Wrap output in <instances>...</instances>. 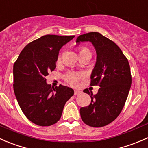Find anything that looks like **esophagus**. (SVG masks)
Wrapping results in <instances>:
<instances>
[{"mask_svg":"<svg viewBox=\"0 0 148 148\" xmlns=\"http://www.w3.org/2000/svg\"><path fill=\"white\" fill-rule=\"evenodd\" d=\"M82 92L80 91V90H74V95H75V96H77V95L80 94Z\"/></svg>","mask_w":148,"mask_h":148,"instance_id":"obj_1","label":"esophagus"}]
</instances>
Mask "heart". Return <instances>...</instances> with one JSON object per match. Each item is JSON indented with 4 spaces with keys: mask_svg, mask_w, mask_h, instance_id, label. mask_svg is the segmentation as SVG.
<instances>
[{
    "mask_svg": "<svg viewBox=\"0 0 148 148\" xmlns=\"http://www.w3.org/2000/svg\"><path fill=\"white\" fill-rule=\"evenodd\" d=\"M85 53H89L90 54V50L88 48L82 47L79 48V55H82V54ZM61 56H59L58 58V60H60ZM66 80L72 86H77V82H78V79L80 77V75L77 73H70L66 75Z\"/></svg>",
    "mask_w": 148,
    "mask_h": 148,
    "instance_id": "b5f03b06",
    "label": "heart"
}]
</instances>
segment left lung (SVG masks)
<instances>
[{
    "mask_svg": "<svg viewBox=\"0 0 148 148\" xmlns=\"http://www.w3.org/2000/svg\"><path fill=\"white\" fill-rule=\"evenodd\" d=\"M90 42L96 52V62L90 75V86H99L96 95L88 89L90 95L89 106L81 107L80 114L83 122L93 127L110 124L122 112L132 84L128 60L120 48L99 32L80 35L76 43Z\"/></svg>",
    "mask_w": 148,
    "mask_h": 148,
    "instance_id": "8db88e82",
    "label": "left lung"
}]
</instances>
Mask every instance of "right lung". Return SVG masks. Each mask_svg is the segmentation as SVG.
Here are the masks:
<instances>
[{
    "label": "right lung",
    "mask_w": 148,
    "mask_h": 148,
    "mask_svg": "<svg viewBox=\"0 0 148 148\" xmlns=\"http://www.w3.org/2000/svg\"><path fill=\"white\" fill-rule=\"evenodd\" d=\"M75 36L47 34L28 44L14 65V90L28 119L39 126H51L62 116L65 103L74 94L71 88H55L46 83L56 68L60 49Z\"/></svg>",
    "instance_id": "obj_1"
}]
</instances>
